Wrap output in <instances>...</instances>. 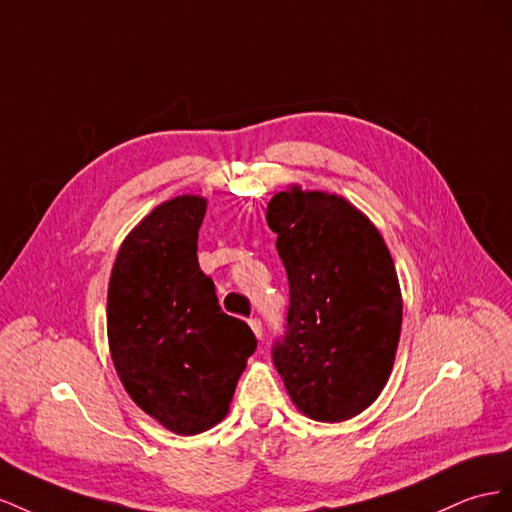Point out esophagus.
Instances as JSON below:
<instances>
[{"label":"esophagus","instance_id":"obj_1","mask_svg":"<svg viewBox=\"0 0 512 512\" xmlns=\"http://www.w3.org/2000/svg\"><path fill=\"white\" fill-rule=\"evenodd\" d=\"M248 326L253 328L255 337H257V339H261V334H264V324H261V319H259V317H253L251 321H248Z\"/></svg>","mask_w":512,"mask_h":512}]
</instances>
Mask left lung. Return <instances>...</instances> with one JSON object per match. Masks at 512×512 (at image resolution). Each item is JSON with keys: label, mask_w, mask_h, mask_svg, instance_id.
<instances>
[{"label": "left lung", "mask_w": 512, "mask_h": 512, "mask_svg": "<svg viewBox=\"0 0 512 512\" xmlns=\"http://www.w3.org/2000/svg\"><path fill=\"white\" fill-rule=\"evenodd\" d=\"M289 281L272 360L289 397L321 422L354 418L384 390L401 334V289L388 246L337 195L300 188L268 203Z\"/></svg>", "instance_id": "8db88e82"}]
</instances>
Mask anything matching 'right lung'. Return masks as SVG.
<instances>
[{"instance_id": "1", "label": "right lung", "mask_w": 512, "mask_h": 512, "mask_svg": "<svg viewBox=\"0 0 512 512\" xmlns=\"http://www.w3.org/2000/svg\"><path fill=\"white\" fill-rule=\"evenodd\" d=\"M206 199L175 197L130 231L109 279L107 332L126 392L145 414L195 435L223 420L257 339L223 313L197 261Z\"/></svg>"}]
</instances>
